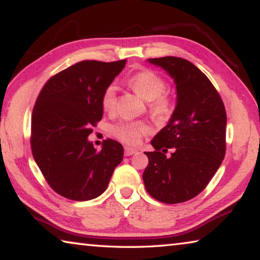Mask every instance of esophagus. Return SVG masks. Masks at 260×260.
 Returning <instances> with one entry per match:
<instances>
[{
	"instance_id": "esophagus-1",
	"label": "esophagus",
	"mask_w": 260,
	"mask_h": 260,
	"mask_svg": "<svg viewBox=\"0 0 260 260\" xmlns=\"http://www.w3.org/2000/svg\"><path fill=\"white\" fill-rule=\"evenodd\" d=\"M138 152V150L136 149H133L131 147H125V156H132L134 155V153Z\"/></svg>"
}]
</instances>
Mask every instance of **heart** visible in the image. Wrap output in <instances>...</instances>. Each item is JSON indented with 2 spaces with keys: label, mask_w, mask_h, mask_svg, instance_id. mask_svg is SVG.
Returning <instances> with one entry per match:
<instances>
[{
  "label": "heart",
  "mask_w": 260,
  "mask_h": 260,
  "mask_svg": "<svg viewBox=\"0 0 260 260\" xmlns=\"http://www.w3.org/2000/svg\"><path fill=\"white\" fill-rule=\"evenodd\" d=\"M127 85L143 100L148 101V107L151 114L158 119H162L171 111V101L164 94L166 82L160 76L151 70H142L127 78ZM117 88L110 83L104 88L101 96V104L105 111H112L116 107ZM150 132V125L144 120H121L111 127V133L128 144H138L142 136Z\"/></svg>",
  "instance_id": "1"
}]
</instances>
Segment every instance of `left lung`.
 Masks as SVG:
<instances>
[{"label":"left lung","mask_w":260,"mask_h":260,"mask_svg":"<svg viewBox=\"0 0 260 260\" xmlns=\"http://www.w3.org/2000/svg\"><path fill=\"white\" fill-rule=\"evenodd\" d=\"M149 63L170 74L177 88V105L167 125L146 152L143 182L149 195L166 204L193 199L208 186L226 152L225 105L209 78L187 59L167 56ZM174 152L170 157L165 153Z\"/></svg>","instance_id":"obj_1"}]
</instances>
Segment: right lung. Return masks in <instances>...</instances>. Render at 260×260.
I'll list each match as a JSON object with an SVG mask.
<instances>
[{"label": "right lung", "instance_id": "right-lung-1", "mask_svg": "<svg viewBox=\"0 0 260 260\" xmlns=\"http://www.w3.org/2000/svg\"><path fill=\"white\" fill-rule=\"evenodd\" d=\"M126 64L83 60L63 70L43 86L32 114L30 147L49 186L72 201H89L105 191L124 148L105 140L96 150L88 140L103 117L101 96Z\"/></svg>", "mask_w": 260, "mask_h": 260}]
</instances>
